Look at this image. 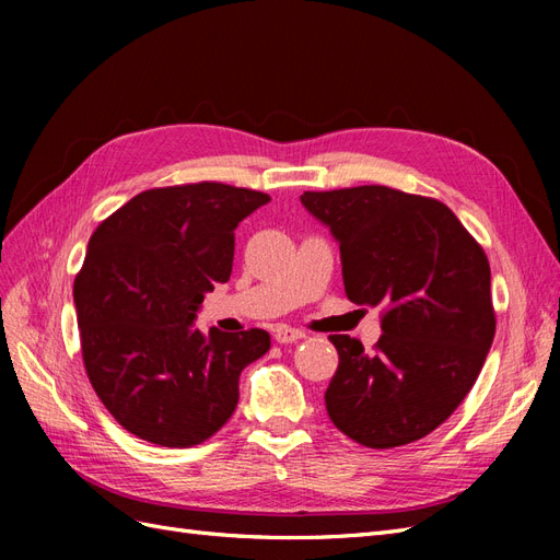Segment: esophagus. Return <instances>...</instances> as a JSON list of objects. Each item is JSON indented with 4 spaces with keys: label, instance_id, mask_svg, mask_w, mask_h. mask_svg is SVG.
Here are the masks:
<instances>
[{
    "label": "esophagus",
    "instance_id": "obj_1",
    "mask_svg": "<svg viewBox=\"0 0 560 560\" xmlns=\"http://www.w3.org/2000/svg\"><path fill=\"white\" fill-rule=\"evenodd\" d=\"M273 338L278 343H294V341H301V338H306V334H303L301 329H292V327L282 325V327L276 329Z\"/></svg>",
    "mask_w": 560,
    "mask_h": 560
}]
</instances>
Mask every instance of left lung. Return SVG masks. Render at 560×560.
I'll return each instance as SVG.
<instances>
[{"mask_svg": "<svg viewBox=\"0 0 560 560\" xmlns=\"http://www.w3.org/2000/svg\"><path fill=\"white\" fill-rule=\"evenodd\" d=\"M301 202L341 247L348 299L383 306L374 352L329 336L338 369L327 413L362 446L411 444L460 406L493 343L486 254L434 198L369 184L306 191Z\"/></svg>", "mask_w": 560, "mask_h": 560, "instance_id": "8db88e82", "label": "left lung"}]
</instances>
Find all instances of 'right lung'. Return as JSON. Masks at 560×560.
<instances>
[{
  "instance_id": "obj_1",
  "label": "right lung",
  "mask_w": 560,
  "mask_h": 560,
  "mask_svg": "<svg viewBox=\"0 0 560 560\" xmlns=\"http://www.w3.org/2000/svg\"><path fill=\"white\" fill-rule=\"evenodd\" d=\"M268 194L222 182L130 198L95 229L74 280L81 354L100 401L144 442L189 448L238 404L241 371L270 348L264 329L194 327L233 268L235 229Z\"/></svg>"
}]
</instances>
